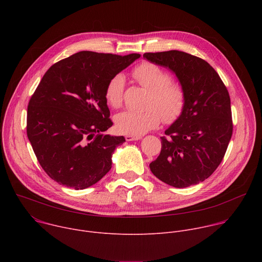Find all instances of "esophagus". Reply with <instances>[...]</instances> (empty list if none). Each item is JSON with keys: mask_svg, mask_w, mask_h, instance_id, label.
<instances>
[{"mask_svg": "<svg viewBox=\"0 0 262 262\" xmlns=\"http://www.w3.org/2000/svg\"><path fill=\"white\" fill-rule=\"evenodd\" d=\"M140 139H142L141 136H133V135H126L125 136L126 141H136V140H140Z\"/></svg>", "mask_w": 262, "mask_h": 262, "instance_id": "obj_1", "label": "esophagus"}]
</instances>
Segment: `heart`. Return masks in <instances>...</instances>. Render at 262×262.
<instances>
[{
  "instance_id": "b5f03b06",
  "label": "heart",
  "mask_w": 262,
  "mask_h": 262,
  "mask_svg": "<svg viewBox=\"0 0 262 262\" xmlns=\"http://www.w3.org/2000/svg\"><path fill=\"white\" fill-rule=\"evenodd\" d=\"M134 78L145 88L150 90L147 108L143 112L125 111L115 118L117 129L122 134L141 136L156 128L162 118L165 122L175 121L185 106V92L183 88L171 82L168 71L151 62H143L133 70ZM125 78L117 73L106 83L104 97L110 105L119 107L123 101Z\"/></svg>"
}]
</instances>
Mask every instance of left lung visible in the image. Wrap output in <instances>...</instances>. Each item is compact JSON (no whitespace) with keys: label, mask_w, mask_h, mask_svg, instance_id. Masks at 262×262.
I'll list each match as a JSON object with an SVG mask.
<instances>
[{"label":"left lung","mask_w":262,"mask_h":262,"mask_svg":"<svg viewBox=\"0 0 262 262\" xmlns=\"http://www.w3.org/2000/svg\"><path fill=\"white\" fill-rule=\"evenodd\" d=\"M145 59L172 70L185 92L182 114L162 137L151 172L174 188L208 178L226 154L233 124L230 96L217 72L203 59L179 51L145 53Z\"/></svg>","instance_id":"8db88e82"}]
</instances>
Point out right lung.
I'll use <instances>...</instances> for the list:
<instances>
[{
  "label": "right lung",
  "instance_id": "right-lung-1",
  "mask_svg": "<svg viewBox=\"0 0 262 262\" xmlns=\"http://www.w3.org/2000/svg\"><path fill=\"white\" fill-rule=\"evenodd\" d=\"M140 57L83 51L45 73L29 101L27 135L40 166L59 184L84 190L111 170L125 139L103 134L113 125L104 89Z\"/></svg>",
  "mask_w": 262,
  "mask_h": 262
}]
</instances>
